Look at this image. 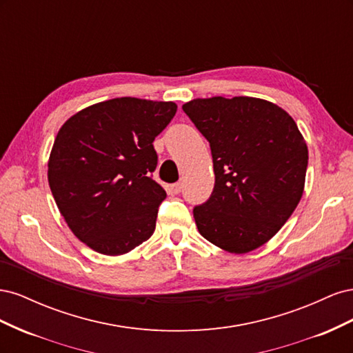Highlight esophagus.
<instances>
[{"label": "esophagus", "mask_w": 353, "mask_h": 353, "mask_svg": "<svg viewBox=\"0 0 353 353\" xmlns=\"http://www.w3.org/2000/svg\"><path fill=\"white\" fill-rule=\"evenodd\" d=\"M170 191H172L174 194H179L181 191H183V184H181V183L172 184V185H170Z\"/></svg>", "instance_id": "34e87169"}]
</instances>
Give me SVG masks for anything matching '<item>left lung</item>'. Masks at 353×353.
I'll return each mask as SVG.
<instances>
[{
    "instance_id": "1",
    "label": "left lung",
    "mask_w": 353,
    "mask_h": 353,
    "mask_svg": "<svg viewBox=\"0 0 353 353\" xmlns=\"http://www.w3.org/2000/svg\"><path fill=\"white\" fill-rule=\"evenodd\" d=\"M183 110L210 144L215 187L193 213L199 232L243 254L270 241L305 188L307 145L293 117L254 97H212Z\"/></svg>"
}]
</instances>
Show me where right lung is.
<instances>
[{"label":"right lung","instance_id":"obj_1","mask_svg":"<svg viewBox=\"0 0 353 353\" xmlns=\"http://www.w3.org/2000/svg\"><path fill=\"white\" fill-rule=\"evenodd\" d=\"M174 101L121 97L92 104L63 123L48 159V184L72 232L108 256L152 237L166 191L152 178L154 138Z\"/></svg>","mask_w":353,"mask_h":353}]
</instances>
